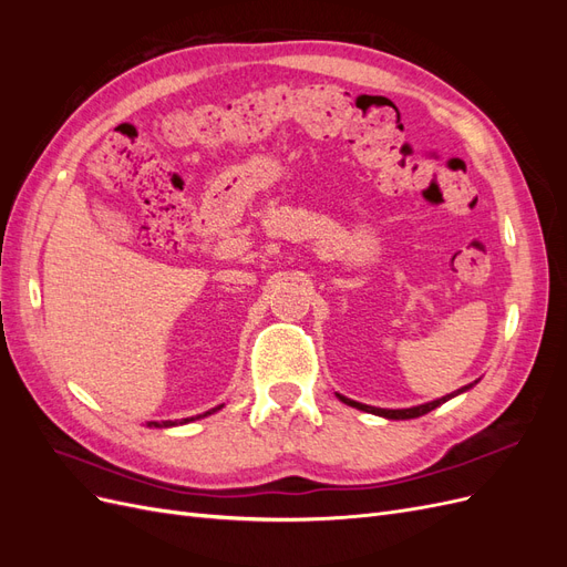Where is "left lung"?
I'll use <instances>...</instances> for the list:
<instances>
[{
	"label": "left lung",
	"mask_w": 567,
	"mask_h": 567,
	"mask_svg": "<svg viewBox=\"0 0 567 567\" xmlns=\"http://www.w3.org/2000/svg\"><path fill=\"white\" fill-rule=\"evenodd\" d=\"M468 388H471V385L461 388V390H456V392L447 394V398H442V400L427 402V404H421V406H411V409H375V406H369V404H359V402H354V400L342 398V394H338V398H340V402H346V404H350V406H357V409H362V411H369V414H375V416H385V419H416V416H423V414H427V411H433V409H435V406H440L442 402L452 400L454 394H458V392H463V390H468Z\"/></svg>",
	"instance_id": "8db88e82"
}]
</instances>
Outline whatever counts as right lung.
Returning <instances> with one entry per match:
<instances>
[{
  "instance_id": "1",
  "label": "right lung",
  "mask_w": 567,
  "mask_h": 567,
  "mask_svg": "<svg viewBox=\"0 0 567 567\" xmlns=\"http://www.w3.org/2000/svg\"><path fill=\"white\" fill-rule=\"evenodd\" d=\"M219 406H215V409H210V411H205L203 416H208V414H213V411H217ZM188 421H194V416L192 419H184V421H179V423H188ZM148 425H156V427H169V425H177L175 421H163V423H158V421H151Z\"/></svg>"
}]
</instances>
